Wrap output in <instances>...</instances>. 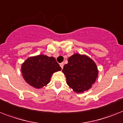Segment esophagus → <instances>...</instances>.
I'll return each mask as SVG.
<instances>
[{
	"mask_svg": "<svg viewBox=\"0 0 123 123\" xmlns=\"http://www.w3.org/2000/svg\"><path fill=\"white\" fill-rule=\"evenodd\" d=\"M60 66H61V68L62 69H63V67H64V63H63V62H62V63L60 64Z\"/></svg>",
	"mask_w": 123,
	"mask_h": 123,
	"instance_id": "1",
	"label": "esophagus"
}]
</instances>
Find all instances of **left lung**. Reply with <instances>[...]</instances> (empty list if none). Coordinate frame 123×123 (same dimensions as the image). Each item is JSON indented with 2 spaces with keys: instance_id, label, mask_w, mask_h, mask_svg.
<instances>
[{
  "instance_id": "left-lung-1",
  "label": "left lung",
  "mask_w": 123,
  "mask_h": 123,
  "mask_svg": "<svg viewBox=\"0 0 123 123\" xmlns=\"http://www.w3.org/2000/svg\"><path fill=\"white\" fill-rule=\"evenodd\" d=\"M62 73L70 88L81 93L92 87L98 77V69L93 60L86 55L75 53L68 59Z\"/></svg>"
}]
</instances>
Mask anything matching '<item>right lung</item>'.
I'll list each match as a JSON object with an SVG mask.
<instances>
[{
	"label": "right lung",
	"instance_id": "1",
	"mask_svg": "<svg viewBox=\"0 0 123 123\" xmlns=\"http://www.w3.org/2000/svg\"><path fill=\"white\" fill-rule=\"evenodd\" d=\"M61 68L54 57L37 55L29 57L21 66V72L25 82L36 89L49 84L50 77Z\"/></svg>",
	"mask_w": 123,
	"mask_h": 123
}]
</instances>
